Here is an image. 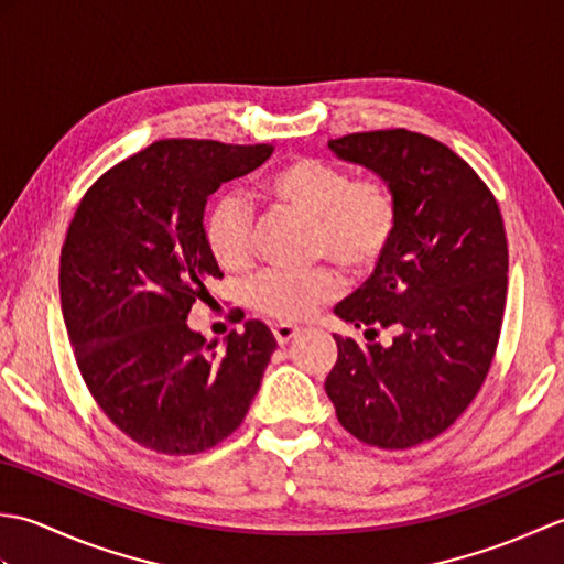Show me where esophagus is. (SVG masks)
I'll return each mask as SVG.
<instances>
[{"mask_svg": "<svg viewBox=\"0 0 564 564\" xmlns=\"http://www.w3.org/2000/svg\"><path fill=\"white\" fill-rule=\"evenodd\" d=\"M297 334H301V329H297L295 325H291V322H281V325L273 327V337H275V341H279L281 346L289 344L291 339H295Z\"/></svg>", "mask_w": 564, "mask_h": 564, "instance_id": "esophagus-1", "label": "esophagus"}]
</instances>
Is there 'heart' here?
Masks as SVG:
<instances>
[{
  "label": "heart",
  "instance_id": "heart-1",
  "mask_svg": "<svg viewBox=\"0 0 564 564\" xmlns=\"http://www.w3.org/2000/svg\"><path fill=\"white\" fill-rule=\"evenodd\" d=\"M263 191L313 220L315 254L351 271H364L386 254L398 230V200L380 178H358L344 166L297 158L263 178ZM251 210L225 194L206 215V245L225 271L245 269L249 261ZM339 279L327 269L263 271L249 285V301L261 313L281 319H305L337 293Z\"/></svg>",
  "mask_w": 564,
  "mask_h": 564
}]
</instances>
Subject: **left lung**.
Segmentation results:
<instances>
[{
  "mask_svg": "<svg viewBox=\"0 0 564 564\" xmlns=\"http://www.w3.org/2000/svg\"><path fill=\"white\" fill-rule=\"evenodd\" d=\"M341 162L386 182L398 230L370 279L334 315L390 346H339L325 390L339 424L368 446L398 451L443 434L492 366L507 303L505 220L482 178L443 142L412 130L329 140Z\"/></svg>",
  "mask_w": 564,
  "mask_h": 564,
  "instance_id": "8db88e82",
  "label": "left lung"
}]
</instances>
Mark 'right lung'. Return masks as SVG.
<instances>
[{"mask_svg": "<svg viewBox=\"0 0 564 564\" xmlns=\"http://www.w3.org/2000/svg\"><path fill=\"white\" fill-rule=\"evenodd\" d=\"M269 154L271 145L158 140L106 172L72 218L59 303L77 366L106 416L140 446L208 451L259 392L271 329L249 319L218 351L186 319L223 279L206 245V200Z\"/></svg>", "mask_w": 564, "mask_h": 564, "instance_id": "right-lung-1", "label": "right lung"}]
</instances>
